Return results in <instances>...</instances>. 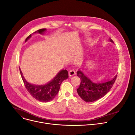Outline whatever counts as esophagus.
<instances>
[{"label":"esophagus","instance_id":"obj_1","mask_svg":"<svg viewBox=\"0 0 135 135\" xmlns=\"http://www.w3.org/2000/svg\"><path fill=\"white\" fill-rule=\"evenodd\" d=\"M76 74V72L74 70H71L69 72V75L70 76H73Z\"/></svg>","mask_w":135,"mask_h":135}]
</instances>
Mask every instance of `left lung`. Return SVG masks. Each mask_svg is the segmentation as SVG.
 I'll return each mask as SVG.
<instances>
[{"mask_svg": "<svg viewBox=\"0 0 135 135\" xmlns=\"http://www.w3.org/2000/svg\"><path fill=\"white\" fill-rule=\"evenodd\" d=\"M112 43L113 41L110 39ZM77 76L80 78L81 82L79 88L77 89L80 97L85 102H93L107 95L115 83L117 75H116L111 80L105 82H92L83 72L79 70Z\"/></svg>", "mask_w": 135, "mask_h": 135, "instance_id": "left-lung-1", "label": "left lung"}]
</instances>
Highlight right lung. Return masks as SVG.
Here are the masks:
<instances>
[{
	"label": "right lung",
	"instance_id": "right-lung-1",
	"mask_svg": "<svg viewBox=\"0 0 135 135\" xmlns=\"http://www.w3.org/2000/svg\"><path fill=\"white\" fill-rule=\"evenodd\" d=\"M46 30V28H41L36 31L33 33H39L43 35ZM32 34L26 38L25 41L31 37ZM19 70L25 86L29 94L36 99L41 102H47L52 100L57 95L61 83L69 77L68 71L63 69L59 71L54 78L48 83L41 85H34L28 83L24 78L20 69H19Z\"/></svg>",
	"mask_w": 135,
	"mask_h": 135
}]
</instances>
